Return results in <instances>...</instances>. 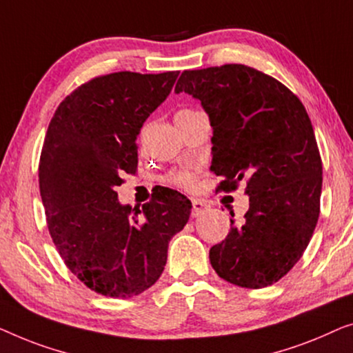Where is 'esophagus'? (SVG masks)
I'll use <instances>...</instances> for the list:
<instances>
[{
  "label": "esophagus",
  "instance_id": "obj_1",
  "mask_svg": "<svg viewBox=\"0 0 353 353\" xmlns=\"http://www.w3.org/2000/svg\"><path fill=\"white\" fill-rule=\"evenodd\" d=\"M210 211V205L203 200H192V216L198 217Z\"/></svg>",
  "mask_w": 353,
  "mask_h": 353
}]
</instances>
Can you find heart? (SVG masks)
<instances>
[{"instance_id":"heart-1","label":"heart","mask_w":353,"mask_h":353,"mask_svg":"<svg viewBox=\"0 0 353 353\" xmlns=\"http://www.w3.org/2000/svg\"><path fill=\"white\" fill-rule=\"evenodd\" d=\"M187 113H193V110H181L177 115H187ZM166 182L170 185H174L182 190H192L195 187V172L182 170V171H172L171 174H168Z\"/></svg>"}]
</instances>
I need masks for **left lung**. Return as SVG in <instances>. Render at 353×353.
<instances>
[{"label":"left lung","instance_id":"8db88e82","mask_svg":"<svg viewBox=\"0 0 353 353\" xmlns=\"http://www.w3.org/2000/svg\"><path fill=\"white\" fill-rule=\"evenodd\" d=\"M174 91L210 115L216 190L245 181L250 195L245 219H230L225 240L210 250L212 269L241 288L274 285L304 254L320 216L323 166L305 107L278 79L241 63L182 72Z\"/></svg>","mask_w":353,"mask_h":353}]
</instances>
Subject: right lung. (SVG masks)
<instances>
[{
  "instance_id": "obj_1",
  "label": "right lung",
  "mask_w": 353,
  "mask_h": 353,
  "mask_svg": "<svg viewBox=\"0 0 353 353\" xmlns=\"http://www.w3.org/2000/svg\"><path fill=\"white\" fill-rule=\"evenodd\" d=\"M177 77H96L68 94L49 123L38 170L49 235L68 270L102 296L126 299L148 290L190 217V200L171 188L142 210L120 205L115 192L123 176L136 174V139Z\"/></svg>"
}]
</instances>
